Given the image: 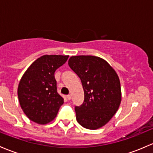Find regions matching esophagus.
<instances>
[{
	"label": "esophagus",
	"instance_id": "1",
	"mask_svg": "<svg viewBox=\"0 0 153 153\" xmlns=\"http://www.w3.org/2000/svg\"><path fill=\"white\" fill-rule=\"evenodd\" d=\"M67 98L69 101V100L71 99V95H67Z\"/></svg>",
	"mask_w": 153,
	"mask_h": 153
}]
</instances>
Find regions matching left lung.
<instances>
[{"instance_id": "8db88e82", "label": "left lung", "mask_w": 153, "mask_h": 153, "mask_svg": "<svg viewBox=\"0 0 153 153\" xmlns=\"http://www.w3.org/2000/svg\"><path fill=\"white\" fill-rule=\"evenodd\" d=\"M68 64L81 78L84 91V103L75 108L77 121L86 129L102 127L121 104V84L116 72L105 60L92 55L72 56Z\"/></svg>"}]
</instances>
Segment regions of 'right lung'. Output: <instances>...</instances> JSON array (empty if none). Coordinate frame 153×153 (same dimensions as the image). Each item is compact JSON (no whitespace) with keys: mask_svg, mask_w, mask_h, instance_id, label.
<instances>
[{"mask_svg":"<svg viewBox=\"0 0 153 153\" xmlns=\"http://www.w3.org/2000/svg\"><path fill=\"white\" fill-rule=\"evenodd\" d=\"M68 58L69 55H43L23 75L18 84V100L25 115L33 122H51L64 104V98L57 92L55 72Z\"/></svg>","mask_w":153,"mask_h":153,"instance_id":"add662e5","label":"right lung"}]
</instances>
